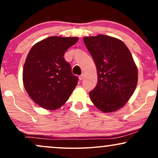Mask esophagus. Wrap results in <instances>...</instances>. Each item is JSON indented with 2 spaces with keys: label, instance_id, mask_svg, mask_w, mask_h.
Segmentation results:
<instances>
[{
  "label": "esophagus",
  "instance_id": "34e87169",
  "mask_svg": "<svg viewBox=\"0 0 158 158\" xmlns=\"http://www.w3.org/2000/svg\"><path fill=\"white\" fill-rule=\"evenodd\" d=\"M84 77H85V74L82 73V74H81V75L79 76V80H82V79H84Z\"/></svg>",
  "mask_w": 158,
  "mask_h": 158
}]
</instances>
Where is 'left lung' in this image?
<instances>
[{
    "mask_svg": "<svg viewBox=\"0 0 158 158\" xmlns=\"http://www.w3.org/2000/svg\"><path fill=\"white\" fill-rule=\"evenodd\" d=\"M84 43L97 67V86L89 93L91 102L104 113L120 109L135 92L138 72L123 41L99 34L85 36Z\"/></svg>",
    "mask_w": 158,
    "mask_h": 158,
    "instance_id": "1",
    "label": "left lung"
}]
</instances>
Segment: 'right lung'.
Masks as SVG:
<instances>
[{"instance_id":"obj_1","label":"right lung","mask_w":158,"mask_h":158,"mask_svg":"<svg viewBox=\"0 0 158 158\" xmlns=\"http://www.w3.org/2000/svg\"><path fill=\"white\" fill-rule=\"evenodd\" d=\"M78 37L51 36L30 49L23 68V83L30 99L44 109L61 107L75 89L78 78L64 59Z\"/></svg>"}]
</instances>
